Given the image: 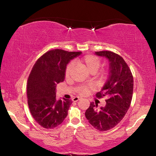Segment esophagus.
Here are the masks:
<instances>
[{
	"instance_id": "esophagus-1",
	"label": "esophagus",
	"mask_w": 156,
	"mask_h": 156,
	"mask_svg": "<svg viewBox=\"0 0 156 156\" xmlns=\"http://www.w3.org/2000/svg\"><path fill=\"white\" fill-rule=\"evenodd\" d=\"M80 97H74V98H72V101L77 102V101H78L79 100H80Z\"/></svg>"
}]
</instances>
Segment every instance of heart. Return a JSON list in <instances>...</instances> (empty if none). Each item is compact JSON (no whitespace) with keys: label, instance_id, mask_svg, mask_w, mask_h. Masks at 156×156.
I'll return each instance as SVG.
<instances>
[{"label":"heart","instance_id":"obj_1","mask_svg":"<svg viewBox=\"0 0 156 156\" xmlns=\"http://www.w3.org/2000/svg\"><path fill=\"white\" fill-rule=\"evenodd\" d=\"M75 64L80 67L84 68L87 69L88 72H90L92 74L97 72L98 69L100 68L101 65V60L97 56L92 54H88L86 55L83 57L80 58L76 59L74 61ZM73 69V64L72 63H69L68 66H66L65 69V76L66 78H68L70 76L72 71ZM108 74L107 70H103L98 73V76L101 78H104ZM92 87H89V86H84V85H80L78 86L76 88V92L78 94L81 96H84L88 94V92L90 91V89H92Z\"/></svg>","mask_w":156,"mask_h":156}]
</instances>
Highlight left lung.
Listing matches in <instances>:
<instances>
[{"label": "left lung", "instance_id": "1", "mask_svg": "<svg viewBox=\"0 0 156 156\" xmlns=\"http://www.w3.org/2000/svg\"><path fill=\"white\" fill-rule=\"evenodd\" d=\"M99 56L110 62L107 82L102 90L96 94L98 98L107 97L105 107L97 108L98 104L91 102L86 111L88 122L99 131L110 130L119 123L130 107L133 91V77L127 63L121 55L111 51H96Z\"/></svg>", "mask_w": 156, "mask_h": 156}]
</instances>
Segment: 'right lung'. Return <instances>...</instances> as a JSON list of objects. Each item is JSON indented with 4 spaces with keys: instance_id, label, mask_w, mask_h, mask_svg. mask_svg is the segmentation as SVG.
Wrapping results in <instances>:
<instances>
[{
    "instance_id": "obj_1",
    "label": "right lung",
    "mask_w": 156,
    "mask_h": 156,
    "mask_svg": "<svg viewBox=\"0 0 156 156\" xmlns=\"http://www.w3.org/2000/svg\"><path fill=\"white\" fill-rule=\"evenodd\" d=\"M80 54L52 49L43 54L33 67L27 80V102L33 117L42 127H58L67 117L72 102L65 98L58 101L55 85L64 80L68 63Z\"/></svg>"
}]
</instances>
